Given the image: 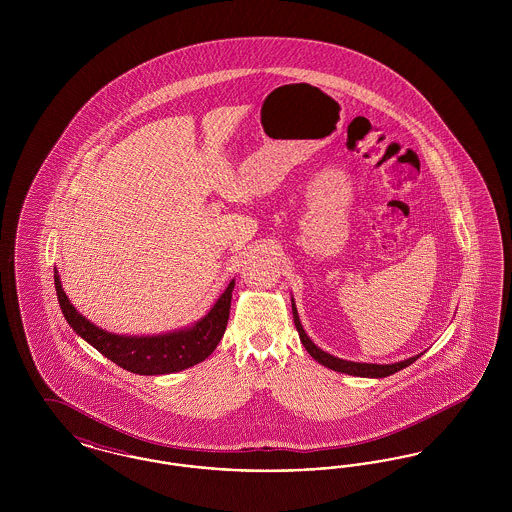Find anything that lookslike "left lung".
I'll use <instances>...</instances> for the list:
<instances>
[{"instance_id": "left-lung-1", "label": "left lung", "mask_w": 512, "mask_h": 512, "mask_svg": "<svg viewBox=\"0 0 512 512\" xmlns=\"http://www.w3.org/2000/svg\"><path fill=\"white\" fill-rule=\"evenodd\" d=\"M292 311L293 322H295V328H297V332H299V340H301V343H303V347L309 351V355H311L315 361H318L320 365L326 366V368H330V370L341 372V374L359 376V378H386V376H391V374H395V372L403 370L405 366L413 365L414 361H416V359L422 355V353H418V355L409 357V359H405V361H399V363H390V365L345 361V359L334 357V355H330V353L322 351L318 345H315V341L311 340V338L307 336V332H305V330H303V326H301L299 315H297V307H295V301H293V297Z\"/></svg>"}]
</instances>
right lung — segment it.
<instances>
[{"instance_id":"add662e5","label":"right lung","mask_w":512,"mask_h":512,"mask_svg":"<svg viewBox=\"0 0 512 512\" xmlns=\"http://www.w3.org/2000/svg\"><path fill=\"white\" fill-rule=\"evenodd\" d=\"M53 278L63 317L74 332L82 340L88 341L92 347H96L101 355H105L115 365L142 376L172 374L205 361L224 336L230 317L232 292L236 284L232 280L226 286V290L220 293L219 299L209 309V313L195 320L192 326H184L165 334L128 336L107 332L96 326L92 320L82 317V313L74 309L71 299L63 290L57 268H53Z\"/></svg>"}]
</instances>
